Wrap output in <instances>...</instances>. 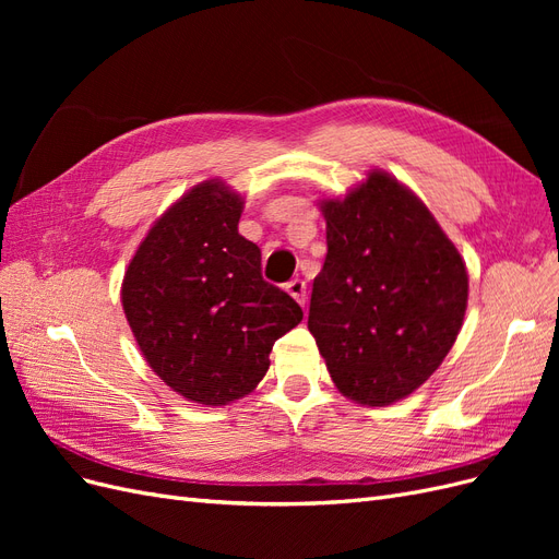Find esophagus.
Returning <instances> with one entry per match:
<instances>
[{
	"instance_id": "34e87169",
	"label": "esophagus",
	"mask_w": 559,
	"mask_h": 559,
	"mask_svg": "<svg viewBox=\"0 0 559 559\" xmlns=\"http://www.w3.org/2000/svg\"><path fill=\"white\" fill-rule=\"evenodd\" d=\"M286 292H289L298 302H300V306L302 308H306V298H308V292H306V282H302V280H292L289 284H286Z\"/></svg>"
}]
</instances>
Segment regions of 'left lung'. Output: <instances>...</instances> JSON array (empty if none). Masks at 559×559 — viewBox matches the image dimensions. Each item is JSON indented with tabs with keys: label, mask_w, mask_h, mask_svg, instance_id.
<instances>
[{
	"label": "left lung",
	"mask_w": 559,
	"mask_h": 559,
	"mask_svg": "<svg viewBox=\"0 0 559 559\" xmlns=\"http://www.w3.org/2000/svg\"><path fill=\"white\" fill-rule=\"evenodd\" d=\"M326 261L308 329L343 396L389 405L411 396L460 335L468 273L408 186L370 170L341 200H321Z\"/></svg>",
	"instance_id": "1"
}]
</instances>
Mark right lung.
I'll list each match as a JSON object with an SVG mask.
<instances>
[{
  "label": "right lung",
  "mask_w": 559,
  "mask_h": 559,
  "mask_svg": "<svg viewBox=\"0 0 559 559\" xmlns=\"http://www.w3.org/2000/svg\"><path fill=\"white\" fill-rule=\"evenodd\" d=\"M245 200L222 179L183 193L134 251L121 302L146 364L183 399L226 405L263 380L298 302L261 275L238 233Z\"/></svg>",
  "instance_id": "1"
}]
</instances>
